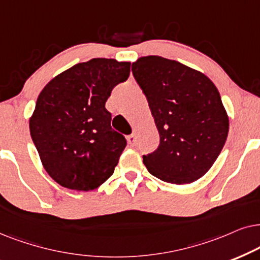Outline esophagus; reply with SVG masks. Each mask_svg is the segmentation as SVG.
I'll return each mask as SVG.
<instances>
[{
	"label": "esophagus",
	"mask_w": 260,
	"mask_h": 260,
	"mask_svg": "<svg viewBox=\"0 0 260 260\" xmlns=\"http://www.w3.org/2000/svg\"><path fill=\"white\" fill-rule=\"evenodd\" d=\"M127 143L129 146H134L137 143V138H136V134H131V136L127 137Z\"/></svg>",
	"instance_id": "esophagus-1"
}]
</instances>
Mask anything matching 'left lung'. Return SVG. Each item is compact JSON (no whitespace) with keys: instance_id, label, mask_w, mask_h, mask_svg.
Returning <instances> with one entry per match:
<instances>
[{"instance_id":"obj_1","label":"left lung","mask_w":260,"mask_h":260,"mask_svg":"<svg viewBox=\"0 0 260 260\" xmlns=\"http://www.w3.org/2000/svg\"><path fill=\"white\" fill-rule=\"evenodd\" d=\"M160 136L153 153L144 155L148 172L172 184L205 176L219 157L230 120L215 84L205 74L160 55L132 64Z\"/></svg>"}]
</instances>
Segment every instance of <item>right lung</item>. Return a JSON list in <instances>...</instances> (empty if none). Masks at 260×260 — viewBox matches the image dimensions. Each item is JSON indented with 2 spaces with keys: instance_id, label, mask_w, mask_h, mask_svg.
Here are the masks:
<instances>
[{
  "instance_id": "add662e5",
  "label": "right lung",
  "mask_w": 260,
  "mask_h": 260,
  "mask_svg": "<svg viewBox=\"0 0 260 260\" xmlns=\"http://www.w3.org/2000/svg\"><path fill=\"white\" fill-rule=\"evenodd\" d=\"M129 72V61L94 58L57 75L41 90L29 117L30 137L58 184L90 191L113 175L127 143L110 126L106 101Z\"/></svg>"
}]
</instances>
